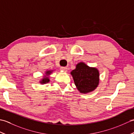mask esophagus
I'll return each mask as SVG.
<instances>
[{
  "label": "esophagus",
  "mask_w": 134,
  "mask_h": 134,
  "mask_svg": "<svg viewBox=\"0 0 134 134\" xmlns=\"http://www.w3.org/2000/svg\"><path fill=\"white\" fill-rule=\"evenodd\" d=\"M60 70L63 71H64V72H66L67 71V67H62L60 68Z\"/></svg>",
  "instance_id": "1"
}]
</instances>
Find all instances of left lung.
Masks as SVG:
<instances>
[{"label":"left lung","instance_id":"obj_1","mask_svg":"<svg viewBox=\"0 0 134 134\" xmlns=\"http://www.w3.org/2000/svg\"><path fill=\"white\" fill-rule=\"evenodd\" d=\"M77 89L81 93H88L94 90L99 84V74L95 67H90L83 62L76 64L71 72Z\"/></svg>","mask_w":134,"mask_h":134}]
</instances>
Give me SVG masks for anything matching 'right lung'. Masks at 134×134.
Returning <instances> with one entry per match:
<instances>
[{"instance_id": "obj_1", "label": "right lung", "mask_w": 134, "mask_h": 134, "mask_svg": "<svg viewBox=\"0 0 134 134\" xmlns=\"http://www.w3.org/2000/svg\"><path fill=\"white\" fill-rule=\"evenodd\" d=\"M52 70H48V71H47L46 72H45V75L44 76L43 78H42L41 80L40 81V83L41 84H45V83H48V82H49V77H48V75H50L51 73H52Z\"/></svg>"}]
</instances>
